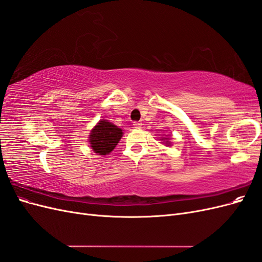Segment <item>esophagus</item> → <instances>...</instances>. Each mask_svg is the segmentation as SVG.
Wrapping results in <instances>:
<instances>
[{"mask_svg": "<svg viewBox=\"0 0 262 262\" xmlns=\"http://www.w3.org/2000/svg\"><path fill=\"white\" fill-rule=\"evenodd\" d=\"M133 126H134V128H136V129H140L141 126H142V123H141L140 121H134V122H133Z\"/></svg>", "mask_w": 262, "mask_h": 262, "instance_id": "34e87169", "label": "esophagus"}]
</instances>
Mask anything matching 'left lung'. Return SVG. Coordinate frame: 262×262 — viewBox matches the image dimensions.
<instances>
[{"label":"left lung","instance_id":"left-lung-1","mask_svg":"<svg viewBox=\"0 0 262 262\" xmlns=\"http://www.w3.org/2000/svg\"><path fill=\"white\" fill-rule=\"evenodd\" d=\"M166 143H168V141H167V142H166Z\"/></svg>","mask_w":262,"mask_h":262}]
</instances>
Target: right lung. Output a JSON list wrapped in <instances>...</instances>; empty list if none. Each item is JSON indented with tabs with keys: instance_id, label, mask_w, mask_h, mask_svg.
Segmentation results:
<instances>
[{
	"instance_id": "1",
	"label": "right lung",
	"mask_w": 262,
	"mask_h": 262,
	"mask_svg": "<svg viewBox=\"0 0 262 262\" xmlns=\"http://www.w3.org/2000/svg\"><path fill=\"white\" fill-rule=\"evenodd\" d=\"M122 137V130L107 120H100L90 134L91 146L95 153L107 155L116 147Z\"/></svg>"
}]
</instances>
